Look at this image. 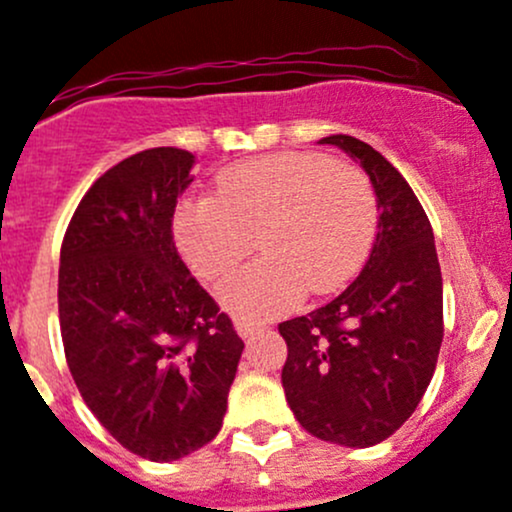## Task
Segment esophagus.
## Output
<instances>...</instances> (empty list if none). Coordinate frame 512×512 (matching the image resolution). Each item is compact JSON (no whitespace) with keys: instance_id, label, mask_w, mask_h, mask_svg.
<instances>
[{"instance_id":"esophagus-1","label":"esophagus","mask_w":512,"mask_h":512,"mask_svg":"<svg viewBox=\"0 0 512 512\" xmlns=\"http://www.w3.org/2000/svg\"><path fill=\"white\" fill-rule=\"evenodd\" d=\"M235 330H238L240 338L250 340L252 335L260 333V325H255V323H243V320H240V323H235Z\"/></svg>"}]
</instances>
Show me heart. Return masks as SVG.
Here are the masks:
<instances>
[{
  "mask_svg": "<svg viewBox=\"0 0 512 512\" xmlns=\"http://www.w3.org/2000/svg\"><path fill=\"white\" fill-rule=\"evenodd\" d=\"M379 206L367 174L318 153H274L230 165L216 194L184 201L174 240L206 282L250 255L260 235L265 260L218 289L228 313L265 323L299 308L308 291L333 294L357 277L372 250Z\"/></svg>",
  "mask_w": 512,
  "mask_h": 512,
  "instance_id": "obj_1",
  "label": "heart"
}]
</instances>
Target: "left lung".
<instances>
[{
	"mask_svg": "<svg viewBox=\"0 0 512 512\" xmlns=\"http://www.w3.org/2000/svg\"><path fill=\"white\" fill-rule=\"evenodd\" d=\"M338 145L367 172L379 206L369 260L345 291L284 320L286 403L303 430L342 447H372L418 408L442 345V272L435 235L401 172L352 136Z\"/></svg>",
	"mask_w": 512,
	"mask_h": 512,
	"instance_id": "1",
	"label": "left lung"
}]
</instances>
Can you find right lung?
Wrapping results in <instances>:
<instances>
[{
  "label": "right lung",
  "mask_w": 512,
  "mask_h": 512,
  "mask_svg": "<svg viewBox=\"0 0 512 512\" xmlns=\"http://www.w3.org/2000/svg\"><path fill=\"white\" fill-rule=\"evenodd\" d=\"M194 162L179 148L126 157L84 194L60 250L72 379L111 437L150 462L218 435L245 347L172 240Z\"/></svg>",
  "instance_id": "1"
}]
</instances>
